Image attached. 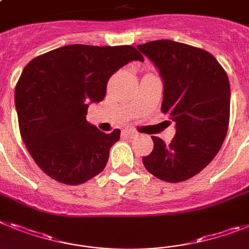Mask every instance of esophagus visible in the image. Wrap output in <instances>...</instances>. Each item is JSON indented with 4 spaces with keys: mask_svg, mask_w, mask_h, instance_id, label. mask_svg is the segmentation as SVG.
Returning <instances> with one entry per match:
<instances>
[{
    "mask_svg": "<svg viewBox=\"0 0 249 249\" xmlns=\"http://www.w3.org/2000/svg\"><path fill=\"white\" fill-rule=\"evenodd\" d=\"M124 133H126V136L131 137V139H132V137H136V136H139V132H137V131H135V129H132V128L126 129V131H124Z\"/></svg>",
    "mask_w": 249,
    "mask_h": 249,
    "instance_id": "1",
    "label": "esophagus"
}]
</instances>
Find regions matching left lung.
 <instances>
[{
  "label": "left lung",
  "instance_id": "8db88e82",
  "mask_svg": "<svg viewBox=\"0 0 249 249\" xmlns=\"http://www.w3.org/2000/svg\"><path fill=\"white\" fill-rule=\"evenodd\" d=\"M137 49L160 71L161 110L176 123L169 145L152 136L154 150L142 162L157 179L184 181L209 165L226 139L231 110L228 75L213 55L195 46L156 40Z\"/></svg>",
  "mask_w": 249,
  "mask_h": 249
}]
</instances>
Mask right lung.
<instances>
[{
	"instance_id": "1",
	"label": "right lung",
	"mask_w": 249,
	"mask_h": 249,
	"mask_svg": "<svg viewBox=\"0 0 249 249\" xmlns=\"http://www.w3.org/2000/svg\"><path fill=\"white\" fill-rule=\"evenodd\" d=\"M132 60L133 46L67 45L27 64L15 89L22 141L37 166L61 184L79 185L103 171L121 131L87 122L89 103L103 101L112 74Z\"/></svg>"
}]
</instances>
